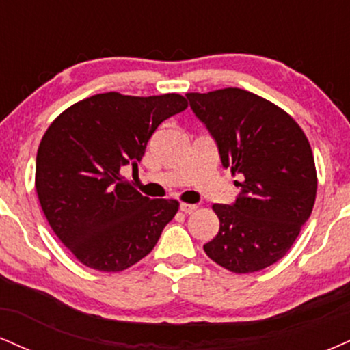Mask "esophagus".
<instances>
[{"label":"esophagus","mask_w":350,"mask_h":350,"mask_svg":"<svg viewBox=\"0 0 350 350\" xmlns=\"http://www.w3.org/2000/svg\"><path fill=\"white\" fill-rule=\"evenodd\" d=\"M179 208L184 212V214H192V212H194L196 208H198V206H194V204H186V202H183V204H180Z\"/></svg>","instance_id":"obj_1"}]
</instances>
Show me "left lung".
Segmentation results:
<instances>
[{
  "label": "left lung",
  "mask_w": 350,
  "mask_h": 350,
  "mask_svg": "<svg viewBox=\"0 0 350 350\" xmlns=\"http://www.w3.org/2000/svg\"><path fill=\"white\" fill-rule=\"evenodd\" d=\"M207 126L220 161L240 196L214 204L220 228L204 252L234 273H253L286 255L316 200L314 156L301 126L284 110L252 92L228 87L186 94Z\"/></svg>",
  "instance_id": "left-lung-1"
}]
</instances>
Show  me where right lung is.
Segmentation results:
<instances>
[{
	"mask_svg": "<svg viewBox=\"0 0 350 350\" xmlns=\"http://www.w3.org/2000/svg\"><path fill=\"white\" fill-rule=\"evenodd\" d=\"M179 94L92 95L64 110L44 133L36 158V192L54 234L98 271H123L150 253L179 208L150 199L122 176L138 167L151 135L186 110Z\"/></svg>",
	"mask_w": 350,
	"mask_h": 350,
	"instance_id": "right-lung-1",
	"label": "right lung"
}]
</instances>
